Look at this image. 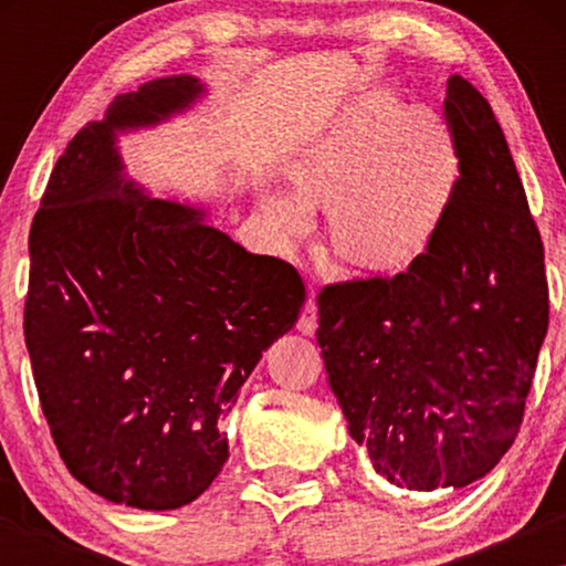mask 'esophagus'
Masks as SVG:
<instances>
[{
    "mask_svg": "<svg viewBox=\"0 0 566 566\" xmlns=\"http://www.w3.org/2000/svg\"><path fill=\"white\" fill-rule=\"evenodd\" d=\"M296 327H300V332L306 334V337H312L314 329H317V302H314V296L306 300L304 310H302V317H300V322H296Z\"/></svg>",
    "mask_w": 566,
    "mask_h": 566,
    "instance_id": "obj_1",
    "label": "esophagus"
}]
</instances>
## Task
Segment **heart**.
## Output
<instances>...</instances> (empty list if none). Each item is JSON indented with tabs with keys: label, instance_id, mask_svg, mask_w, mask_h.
<instances>
[{
	"label": "heart",
	"instance_id": "b5f03b06",
	"mask_svg": "<svg viewBox=\"0 0 566 566\" xmlns=\"http://www.w3.org/2000/svg\"><path fill=\"white\" fill-rule=\"evenodd\" d=\"M292 191L262 199L276 239L312 227L310 205H329L332 242L367 270L405 266L434 237L452 199L457 151L434 112H397L387 94L354 104L286 157Z\"/></svg>",
	"mask_w": 566,
	"mask_h": 566
}]
</instances>
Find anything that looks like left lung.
I'll return each mask as SVG.
<instances>
[{"instance_id":"left-lung-1","label":"left lung","mask_w":566,"mask_h":566,"mask_svg":"<svg viewBox=\"0 0 566 566\" xmlns=\"http://www.w3.org/2000/svg\"><path fill=\"white\" fill-rule=\"evenodd\" d=\"M459 177L427 249L395 276L317 296L324 367L375 472L411 492L462 490L520 434L549 324L544 247L494 112L449 76Z\"/></svg>"}]
</instances>
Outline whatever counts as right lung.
Listing matches in <instances>:
<instances>
[{
	"label": "right lung",
	"mask_w": 566,
	"mask_h": 566,
	"mask_svg": "<svg viewBox=\"0 0 566 566\" xmlns=\"http://www.w3.org/2000/svg\"><path fill=\"white\" fill-rule=\"evenodd\" d=\"M202 92L175 74L119 94L56 159L30 229L24 342L46 424L74 479L137 510H177L214 482L224 417L306 300L290 262L124 181L117 132Z\"/></svg>",
	"instance_id": "obj_1"
}]
</instances>
